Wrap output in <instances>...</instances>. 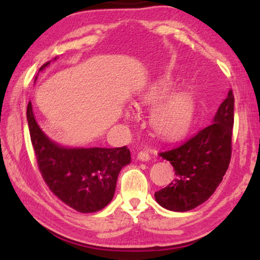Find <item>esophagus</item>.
I'll use <instances>...</instances> for the list:
<instances>
[{
	"label": "esophagus",
	"mask_w": 260,
	"mask_h": 260,
	"mask_svg": "<svg viewBox=\"0 0 260 260\" xmlns=\"http://www.w3.org/2000/svg\"><path fill=\"white\" fill-rule=\"evenodd\" d=\"M137 158H139L140 161L146 162L151 158V155H150V153H148V151H141L139 154H137Z\"/></svg>",
	"instance_id": "esophagus-1"
}]
</instances>
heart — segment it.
I'll list each match as a JSON object with an SVG mask.
<instances>
[{"label": "heart", "instance_id": "obj_1", "mask_svg": "<svg viewBox=\"0 0 260 260\" xmlns=\"http://www.w3.org/2000/svg\"><path fill=\"white\" fill-rule=\"evenodd\" d=\"M172 93V86L167 81H159L148 87L139 97L143 106L154 108L151 126L159 137L175 140L183 136L192 125L196 114V103L185 92Z\"/></svg>", "mask_w": 260, "mask_h": 260}]
</instances>
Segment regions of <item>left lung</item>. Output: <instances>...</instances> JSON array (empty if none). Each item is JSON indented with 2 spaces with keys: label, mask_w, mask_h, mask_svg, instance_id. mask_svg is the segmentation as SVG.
<instances>
[{
  "label": "left lung",
  "mask_w": 260,
  "mask_h": 260,
  "mask_svg": "<svg viewBox=\"0 0 260 260\" xmlns=\"http://www.w3.org/2000/svg\"><path fill=\"white\" fill-rule=\"evenodd\" d=\"M233 90L218 108L213 123L182 144L159 153L173 165L176 178L155 192L159 206L184 212L200 206L221 183L231 158L234 127Z\"/></svg>",
  "instance_id": "1"
}]
</instances>
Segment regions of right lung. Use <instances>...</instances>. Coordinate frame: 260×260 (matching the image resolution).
Returning <instances> with one entry per match:
<instances>
[{
    "instance_id": "add662e5",
    "label": "right lung",
    "mask_w": 260,
    "mask_h": 260,
    "mask_svg": "<svg viewBox=\"0 0 260 260\" xmlns=\"http://www.w3.org/2000/svg\"><path fill=\"white\" fill-rule=\"evenodd\" d=\"M49 63L42 64L39 71ZM26 118L39 171L53 194L81 213L106 207L114 197L121 168L131 163L128 148H66L49 140L41 131L31 102L27 104Z\"/></svg>"
}]
</instances>
